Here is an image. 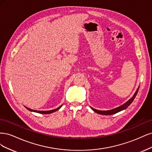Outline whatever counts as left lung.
<instances>
[{
  "instance_id": "left-lung-1",
  "label": "left lung",
  "mask_w": 152,
  "mask_h": 152,
  "mask_svg": "<svg viewBox=\"0 0 152 152\" xmlns=\"http://www.w3.org/2000/svg\"><path fill=\"white\" fill-rule=\"evenodd\" d=\"M138 90H139V87H138V88H137V89L136 91V93H134V95H133L132 97L129 100L128 102H127L126 103H124V104L121 105V107H117V108H114V109H113V110H107V111H102V110H96V109L93 108H91V109L93 110L94 112H96L97 113H99V114H101V115H113V114H115V113H117V112H121V111H122V110L127 108L129 107V105L131 104V103L133 102V100L134 99L135 97L136 96L137 92H138Z\"/></svg>"
}]
</instances>
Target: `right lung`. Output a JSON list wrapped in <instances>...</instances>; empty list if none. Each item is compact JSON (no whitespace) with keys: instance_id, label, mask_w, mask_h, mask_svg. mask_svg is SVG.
<instances>
[{"instance_id":"obj_1","label":"right lung","mask_w":152,"mask_h":152,"mask_svg":"<svg viewBox=\"0 0 152 152\" xmlns=\"http://www.w3.org/2000/svg\"><path fill=\"white\" fill-rule=\"evenodd\" d=\"M61 106H62V105H61L60 107H58V108H56V109H54V110H49V111H38V110H34L30 109V108H27V107H25V108H26L27 110H30V111H31V112H34L39 113H43V114H49V113H53V112H54L57 111V110H58L59 108H60L61 107Z\"/></svg>"}]
</instances>
